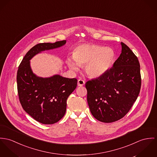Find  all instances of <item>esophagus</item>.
Here are the masks:
<instances>
[{"label": "esophagus", "instance_id": "34e87169", "mask_svg": "<svg viewBox=\"0 0 157 157\" xmlns=\"http://www.w3.org/2000/svg\"><path fill=\"white\" fill-rule=\"evenodd\" d=\"M85 84V81L81 79H79L78 81V86H83Z\"/></svg>", "mask_w": 157, "mask_h": 157}]
</instances>
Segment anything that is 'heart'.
Returning a JSON list of instances; mask_svg holds the SVG:
<instances>
[{"label": "heart", "mask_w": 157, "mask_h": 157, "mask_svg": "<svg viewBox=\"0 0 157 157\" xmlns=\"http://www.w3.org/2000/svg\"><path fill=\"white\" fill-rule=\"evenodd\" d=\"M115 58L114 51L108 47L95 44H81L75 47L73 57H67L66 63L73 71H77L85 64L87 75L97 78L106 73L113 65Z\"/></svg>", "instance_id": "1"}]
</instances>
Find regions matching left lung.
<instances>
[{"label":"left lung","mask_w":157,"mask_h":157,"mask_svg":"<svg viewBox=\"0 0 157 157\" xmlns=\"http://www.w3.org/2000/svg\"><path fill=\"white\" fill-rule=\"evenodd\" d=\"M121 44L122 53L113 66L86 84L90 111L100 122L121 119L139 94L141 78L139 59L127 45L122 42Z\"/></svg>","instance_id":"left-lung-1"}]
</instances>
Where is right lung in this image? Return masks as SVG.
<instances>
[{"label":"right lung","instance_id":"obj_1","mask_svg":"<svg viewBox=\"0 0 157 157\" xmlns=\"http://www.w3.org/2000/svg\"><path fill=\"white\" fill-rule=\"evenodd\" d=\"M66 40L43 43L33 47L23 58L17 73L18 95L23 109L37 122L51 124L60 121L66 111L67 99L77 86L76 78L59 75L48 78L36 76L29 60L38 53L62 46Z\"/></svg>","mask_w":157,"mask_h":157}]
</instances>
